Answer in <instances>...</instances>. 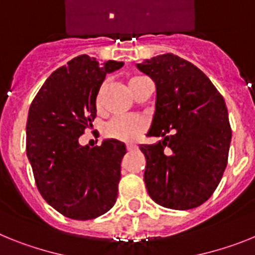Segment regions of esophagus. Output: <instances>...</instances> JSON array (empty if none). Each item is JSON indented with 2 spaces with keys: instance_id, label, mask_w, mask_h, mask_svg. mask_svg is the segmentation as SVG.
<instances>
[{
  "instance_id": "1",
  "label": "esophagus",
  "mask_w": 255,
  "mask_h": 255,
  "mask_svg": "<svg viewBox=\"0 0 255 255\" xmlns=\"http://www.w3.org/2000/svg\"><path fill=\"white\" fill-rule=\"evenodd\" d=\"M138 149V146L133 145V143H127V150L128 151H133V150Z\"/></svg>"
}]
</instances>
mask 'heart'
Returning a JSON list of instances; mask_svg holds the SVG:
<instances>
[{
    "mask_svg": "<svg viewBox=\"0 0 255 255\" xmlns=\"http://www.w3.org/2000/svg\"><path fill=\"white\" fill-rule=\"evenodd\" d=\"M145 79L143 77H132L128 81V87L132 91L134 86ZM105 85L100 87V90L97 91L96 95V108L100 109L101 106V99H103V92ZM145 129V122L141 118L137 117H117V118L112 119V121L105 126L104 128V134L108 138H113V140H119V141H133L136 140L137 137L140 136Z\"/></svg>",
    "mask_w": 255,
    "mask_h": 255,
    "instance_id": "1",
    "label": "heart"
}]
</instances>
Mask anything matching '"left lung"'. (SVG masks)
Listing matches in <instances>:
<instances>
[{
  "mask_svg": "<svg viewBox=\"0 0 255 255\" xmlns=\"http://www.w3.org/2000/svg\"><path fill=\"white\" fill-rule=\"evenodd\" d=\"M137 68L156 86L147 136L163 137L140 146L147 192L169 209L199 207L212 196L227 165L232 132L225 100L198 66L177 55H159Z\"/></svg>",
  "mask_w": 255,
  "mask_h": 255,
  "instance_id": "8db88e82",
  "label": "left lung"
}]
</instances>
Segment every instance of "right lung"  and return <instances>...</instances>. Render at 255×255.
I'll return each mask as SVG.
<instances>
[{
	"mask_svg": "<svg viewBox=\"0 0 255 255\" xmlns=\"http://www.w3.org/2000/svg\"><path fill=\"white\" fill-rule=\"evenodd\" d=\"M122 61L99 64L81 55L46 79L30 104L26 156L42 198L72 220H92L112 209L118 196L126 145L118 140L82 146L78 138L96 118V95Z\"/></svg>",
	"mask_w": 255,
	"mask_h": 255,
	"instance_id": "right-lung-1",
	"label": "right lung"
}]
</instances>
